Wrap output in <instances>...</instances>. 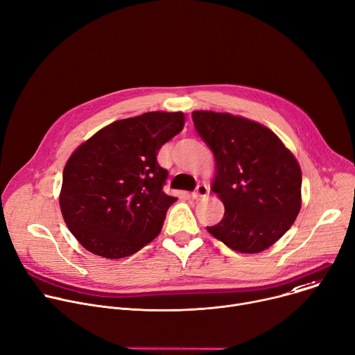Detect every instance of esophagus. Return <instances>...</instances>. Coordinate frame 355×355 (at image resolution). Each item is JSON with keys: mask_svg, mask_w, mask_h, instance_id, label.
<instances>
[{"mask_svg": "<svg viewBox=\"0 0 355 355\" xmlns=\"http://www.w3.org/2000/svg\"><path fill=\"white\" fill-rule=\"evenodd\" d=\"M208 192H209V188L205 184H200V185H197V189L192 192V197H194L196 200H201V198L207 197Z\"/></svg>", "mask_w": 355, "mask_h": 355, "instance_id": "1", "label": "esophagus"}]
</instances>
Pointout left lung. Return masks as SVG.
Instances as JSON below:
<instances>
[{"label": "left lung", "mask_w": 355, "mask_h": 355, "mask_svg": "<svg viewBox=\"0 0 355 355\" xmlns=\"http://www.w3.org/2000/svg\"><path fill=\"white\" fill-rule=\"evenodd\" d=\"M196 130L215 157L212 191L225 205L208 232L228 248L257 253L292 227L302 207V170L261 123L230 113L192 112Z\"/></svg>", "instance_id": "left-lung-1"}]
</instances>
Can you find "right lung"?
Segmentation results:
<instances>
[{"label":"right lung","instance_id":"obj_1","mask_svg":"<svg viewBox=\"0 0 355 355\" xmlns=\"http://www.w3.org/2000/svg\"><path fill=\"white\" fill-rule=\"evenodd\" d=\"M184 113L148 112L117 120L80 144L63 168L60 211L89 252L121 259L150 243L175 197L163 191L161 146L184 127Z\"/></svg>","mask_w":355,"mask_h":355}]
</instances>
